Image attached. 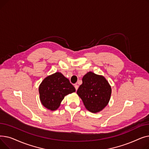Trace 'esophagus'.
<instances>
[{"instance_id":"1","label":"esophagus","mask_w":149,"mask_h":149,"mask_svg":"<svg viewBox=\"0 0 149 149\" xmlns=\"http://www.w3.org/2000/svg\"><path fill=\"white\" fill-rule=\"evenodd\" d=\"M74 87H75V88L76 91H77L78 88H79V86H78L77 84H74Z\"/></svg>"}]
</instances>
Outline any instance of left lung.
Instances as JSON below:
<instances>
[{"label": "left lung", "mask_w": 149, "mask_h": 149, "mask_svg": "<svg viewBox=\"0 0 149 149\" xmlns=\"http://www.w3.org/2000/svg\"><path fill=\"white\" fill-rule=\"evenodd\" d=\"M82 81L83 83L77 93L82 100L86 109L92 113L101 111L110 101L111 85L104 76L92 72L86 74Z\"/></svg>", "instance_id": "1"}]
</instances>
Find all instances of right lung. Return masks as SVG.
<instances>
[{"instance_id":"right-lung-1","label":"right lung","mask_w":149,"mask_h":149,"mask_svg":"<svg viewBox=\"0 0 149 149\" xmlns=\"http://www.w3.org/2000/svg\"><path fill=\"white\" fill-rule=\"evenodd\" d=\"M38 92L42 104L54 111L60 107L65 97L75 92V89L67 78L57 72L45 78L39 85Z\"/></svg>"}]
</instances>
